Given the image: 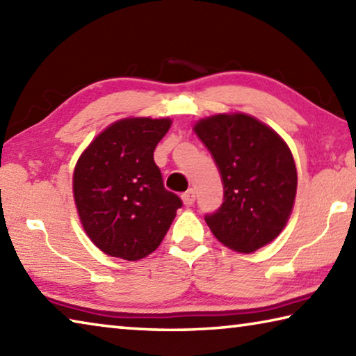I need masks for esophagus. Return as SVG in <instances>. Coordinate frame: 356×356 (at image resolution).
Instances as JSON below:
<instances>
[{
  "label": "esophagus",
  "instance_id": "esophagus-1",
  "mask_svg": "<svg viewBox=\"0 0 356 356\" xmlns=\"http://www.w3.org/2000/svg\"><path fill=\"white\" fill-rule=\"evenodd\" d=\"M182 201H184V204H185L186 207H191L193 204H195V201H196V193H195V190L185 191L184 195H182Z\"/></svg>",
  "mask_w": 356,
  "mask_h": 356
}]
</instances>
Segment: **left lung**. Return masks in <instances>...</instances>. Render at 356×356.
<instances>
[{"label": "left lung", "mask_w": 356, "mask_h": 356, "mask_svg": "<svg viewBox=\"0 0 356 356\" xmlns=\"http://www.w3.org/2000/svg\"><path fill=\"white\" fill-rule=\"evenodd\" d=\"M221 174L222 204L206 222L227 248L252 252L280 236L297 193V168L281 136L248 114H216L195 125Z\"/></svg>", "instance_id": "left-lung-1"}]
</instances>
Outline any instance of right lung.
Listing matches in <instances>:
<instances>
[{"instance_id":"1","label":"right lung","mask_w":356,"mask_h":356,"mask_svg":"<svg viewBox=\"0 0 356 356\" xmlns=\"http://www.w3.org/2000/svg\"><path fill=\"white\" fill-rule=\"evenodd\" d=\"M171 119L129 118L89 144L74 171L84 231L108 256L138 261L159 248L182 201L163 185L154 161Z\"/></svg>"}]
</instances>
